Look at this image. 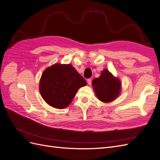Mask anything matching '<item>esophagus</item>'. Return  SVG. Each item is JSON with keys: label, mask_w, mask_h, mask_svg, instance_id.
I'll return each instance as SVG.
<instances>
[{"label": "esophagus", "mask_w": 160, "mask_h": 160, "mask_svg": "<svg viewBox=\"0 0 160 160\" xmlns=\"http://www.w3.org/2000/svg\"><path fill=\"white\" fill-rule=\"evenodd\" d=\"M87 82H88V84L89 85H91V84H92V80L90 78H88V79L87 80Z\"/></svg>", "instance_id": "34e87169"}]
</instances>
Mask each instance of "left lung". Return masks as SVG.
I'll use <instances>...</instances> for the list:
<instances>
[{
  "instance_id": "1",
  "label": "left lung",
  "mask_w": 160,
  "mask_h": 160,
  "mask_svg": "<svg viewBox=\"0 0 160 160\" xmlns=\"http://www.w3.org/2000/svg\"><path fill=\"white\" fill-rule=\"evenodd\" d=\"M96 94L100 101L110 102L119 95L121 84L119 79L114 78L107 69L102 72L99 78L92 81Z\"/></svg>"
}]
</instances>
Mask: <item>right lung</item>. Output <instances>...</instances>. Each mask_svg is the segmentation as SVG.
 Listing matches in <instances>:
<instances>
[{
	"label": "right lung",
	"mask_w": 160,
	"mask_h": 160,
	"mask_svg": "<svg viewBox=\"0 0 160 160\" xmlns=\"http://www.w3.org/2000/svg\"><path fill=\"white\" fill-rule=\"evenodd\" d=\"M86 85L85 79L71 64H56L44 71L39 88L46 102L62 109L70 104L80 88Z\"/></svg>",
	"instance_id": "right-lung-1"
}]
</instances>
